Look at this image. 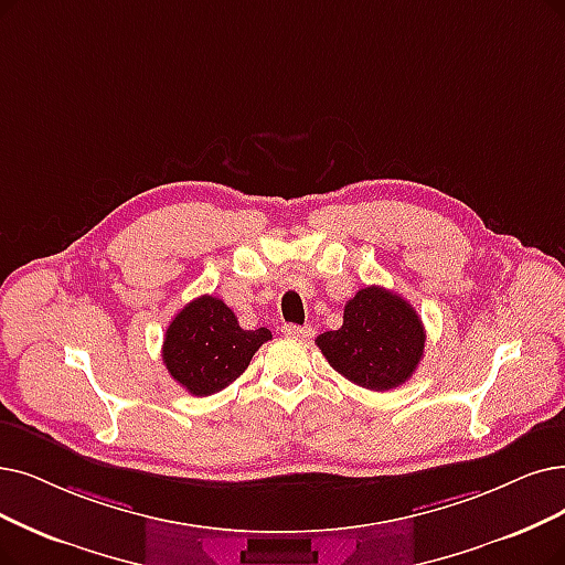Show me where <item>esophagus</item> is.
Here are the masks:
<instances>
[{
	"label": "esophagus",
	"mask_w": 565,
	"mask_h": 565,
	"mask_svg": "<svg viewBox=\"0 0 565 565\" xmlns=\"http://www.w3.org/2000/svg\"><path fill=\"white\" fill-rule=\"evenodd\" d=\"M282 333L289 338H310L312 329L310 327H299V324H285Z\"/></svg>",
	"instance_id": "1"
}]
</instances>
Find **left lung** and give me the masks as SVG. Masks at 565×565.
I'll list each match as a JSON object with an SVG mask.
<instances>
[{
    "mask_svg": "<svg viewBox=\"0 0 565 565\" xmlns=\"http://www.w3.org/2000/svg\"><path fill=\"white\" fill-rule=\"evenodd\" d=\"M417 310L385 287H364L345 303L343 327L318 335L329 364L359 387L387 392L411 380L424 354Z\"/></svg>",
    "mask_w": 565,
    "mask_h": 565,
    "instance_id": "obj_1",
    "label": "left lung"
}]
</instances>
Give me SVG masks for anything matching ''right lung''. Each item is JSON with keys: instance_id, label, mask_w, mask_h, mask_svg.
<instances>
[{"instance_id": "obj_1", "label": "right lung", "mask_w": 565, "mask_h": 565, "mask_svg": "<svg viewBox=\"0 0 565 565\" xmlns=\"http://www.w3.org/2000/svg\"><path fill=\"white\" fill-rule=\"evenodd\" d=\"M266 341H270L266 327L241 329L227 303L204 295L171 320L162 359L180 387L192 396H211L232 385Z\"/></svg>"}]
</instances>
